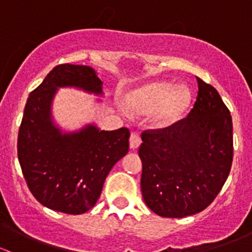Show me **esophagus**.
Here are the masks:
<instances>
[{
    "label": "esophagus",
    "mask_w": 252,
    "mask_h": 252,
    "mask_svg": "<svg viewBox=\"0 0 252 252\" xmlns=\"http://www.w3.org/2000/svg\"><path fill=\"white\" fill-rule=\"evenodd\" d=\"M129 142H130V147H131V149H136V147H139V145L141 144L140 134H139L138 131H131L130 139H129Z\"/></svg>",
    "instance_id": "esophagus-1"
}]
</instances>
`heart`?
Masks as SVG:
<instances>
[{"label":"heart","mask_w":252,"mask_h":252,"mask_svg":"<svg viewBox=\"0 0 252 252\" xmlns=\"http://www.w3.org/2000/svg\"><path fill=\"white\" fill-rule=\"evenodd\" d=\"M129 106L140 113H152V122L157 126H167L179 119L188 108L190 94L187 89L174 90V85L158 81L144 86L131 95Z\"/></svg>","instance_id":"obj_1"}]
</instances>
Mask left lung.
<instances>
[{"mask_svg": "<svg viewBox=\"0 0 252 252\" xmlns=\"http://www.w3.org/2000/svg\"><path fill=\"white\" fill-rule=\"evenodd\" d=\"M197 96L187 117L141 134V192L161 217L204 211L224 185L233 162L232 116L218 91L196 77Z\"/></svg>", "mask_w": 252, "mask_h": 252, "instance_id": "1", "label": "left lung"}]
</instances>
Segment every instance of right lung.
<instances>
[{
	"instance_id": "obj_1",
	"label": "right lung",
	"mask_w": 252,
	"mask_h": 252,
	"mask_svg": "<svg viewBox=\"0 0 252 252\" xmlns=\"http://www.w3.org/2000/svg\"><path fill=\"white\" fill-rule=\"evenodd\" d=\"M102 81L88 65H56L30 93L18 133V159L28 188L46 207L81 215L94 207L112 167L128 154V128L88 126L62 134L51 122V101L60 86L101 94Z\"/></svg>"
}]
</instances>
